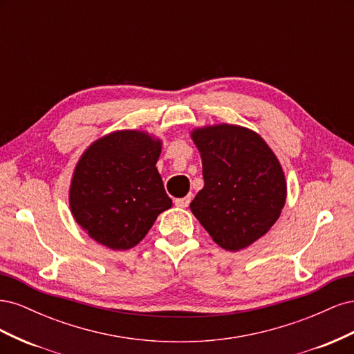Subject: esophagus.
Returning a JSON list of instances; mask_svg holds the SVG:
<instances>
[{
    "label": "esophagus",
    "mask_w": 354,
    "mask_h": 354,
    "mask_svg": "<svg viewBox=\"0 0 354 354\" xmlns=\"http://www.w3.org/2000/svg\"><path fill=\"white\" fill-rule=\"evenodd\" d=\"M190 201H192V196L187 195V196H185V198H177V199H174V203H176L177 207H180V208H186V207H189Z\"/></svg>",
    "instance_id": "obj_1"
}]
</instances>
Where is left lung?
<instances>
[{
    "label": "left lung",
    "mask_w": 354,
    "mask_h": 354,
    "mask_svg": "<svg viewBox=\"0 0 354 354\" xmlns=\"http://www.w3.org/2000/svg\"><path fill=\"white\" fill-rule=\"evenodd\" d=\"M202 158L203 189L194 216L226 251H241L270 230L286 201L279 160L250 128L218 124L190 133Z\"/></svg>",
    "instance_id": "1"
}]
</instances>
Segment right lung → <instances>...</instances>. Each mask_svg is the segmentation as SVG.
I'll return each mask as SVG.
<instances>
[{
  "label": "right lung",
  "mask_w": 354,
  "mask_h": 354,
  "mask_svg": "<svg viewBox=\"0 0 354 354\" xmlns=\"http://www.w3.org/2000/svg\"><path fill=\"white\" fill-rule=\"evenodd\" d=\"M162 140L138 130L113 131L85 151L75 167L71 212L88 236L113 251L130 250L173 201L156 162Z\"/></svg>",
  "instance_id": "add662e5"
}]
</instances>
